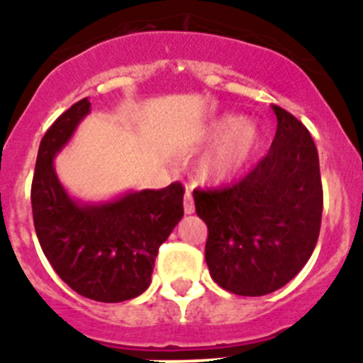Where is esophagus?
Segmentation results:
<instances>
[{"mask_svg":"<svg viewBox=\"0 0 363 363\" xmlns=\"http://www.w3.org/2000/svg\"><path fill=\"white\" fill-rule=\"evenodd\" d=\"M182 205H184V212H186V214H191V212L196 210V205H194V199H191L190 191H186V194H184V201H182Z\"/></svg>","mask_w":363,"mask_h":363,"instance_id":"1","label":"esophagus"}]
</instances>
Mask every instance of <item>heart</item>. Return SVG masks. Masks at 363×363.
<instances>
[{
	"label": "heart",
	"instance_id": "obj_1",
	"mask_svg": "<svg viewBox=\"0 0 363 363\" xmlns=\"http://www.w3.org/2000/svg\"><path fill=\"white\" fill-rule=\"evenodd\" d=\"M208 140H218L210 153L201 158L197 164V175L203 181L219 182L227 181L247 164L258 142L257 125L236 116H225L214 121L208 129Z\"/></svg>",
	"mask_w": 363,
	"mask_h": 363
}]
</instances>
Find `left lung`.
Segmentation results:
<instances>
[{
    "instance_id": "obj_1",
    "label": "left lung",
    "mask_w": 363,
    "mask_h": 363,
    "mask_svg": "<svg viewBox=\"0 0 363 363\" xmlns=\"http://www.w3.org/2000/svg\"><path fill=\"white\" fill-rule=\"evenodd\" d=\"M269 151L233 186L194 190L208 227L205 260L223 290L260 297L288 284L312 257L323 214L318 149L308 129L273 105Z\"/></svg>"
}]
</instances>
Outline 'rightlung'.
Wrapping results in <instances>:
<instances>
[{
  "instance_id": "1",
  "label": "right lung",
  "mask_w": 363,
  "mask_h": 363,
  "mask_svg": "<svg viewBox=\"0 0 363 363\" xmlns=\"http://www.w3.org/2000/svg\"><path fill=\"white\" fill-rule=\"evenodd\" d=\"M90 112L88 97L60 114L44 135L31 186L35 230L55 273L79 295L121 303L151 284L158 247L184 216L181 182L81 203L60 184L55 157Z\"/></svg>"
}]
</instances>
